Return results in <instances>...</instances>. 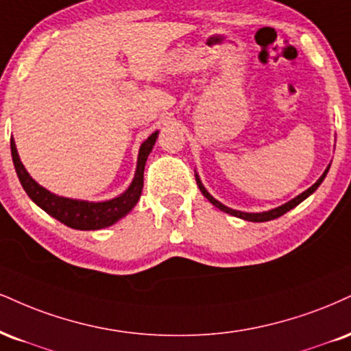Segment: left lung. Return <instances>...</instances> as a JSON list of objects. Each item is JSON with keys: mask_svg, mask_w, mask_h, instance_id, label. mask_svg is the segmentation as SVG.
<instances>
[{"mask_svg": "<svg viewBox=\"0 0 351 351\" xmlns=\"http://www.w3.org/2000/svg\"><path fill=\"white\" fill-rule=\"evenodd\" d=\"M328 168H330V165H328L327 170L324 171V175L320 176V178H319L317 181H315V183L312 184V186H311L309 189H306V191L299 194V196L294 197V199L288 201V202H286V204L280 206V208H274V209H271V210H265V213H242V210H235V209L227 208V206H223L222 202H219V201L216 199V197L210 196V194L208 193V189H206L204 186H202V183H201L199 176H197V173H196V171H194V176H196V183H197V186H199L201 193L204 194L206 197H208V201L210 202V204H214V206H216V208H219L221 210H223V213L230 214V216H235V217L243 219V221H250V222H267V221H271V219L281 217L282 214H286V213H288V210H291L293 208H296V206H298V204H301V202H302L304 199H306V197H309L311 194L314 193L315 189H317V188L320 186V183H322L325 176H327Z\"/></svg>", "mask_w": 351, "mask_h": 351, "instance_id": "8db88e82", "label": "left lung"}]
</instances>
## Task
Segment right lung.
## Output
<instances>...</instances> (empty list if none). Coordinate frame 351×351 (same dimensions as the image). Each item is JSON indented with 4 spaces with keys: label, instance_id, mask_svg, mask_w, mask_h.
Returning a JSON list of instances; mask_svg holds the SVG:
<instances>
[{
    "label": "right lung",
    "instance_id": "obj_1",
    "mask_svg": "<svg viewBox=\"0 0 351 351\" xmlns=\"http://www.w3.org/2000/svg\"><path fill=\"white\" fill-rule=\"evenodd\" d=\"M158 130L142 143L138 149V158H137V170H135L134 180L130 186L125 189L121 196L114 197L109 201L101 202H90L82 199H70V197L57 196V194L50 193L49 189L42 188L32 176L29 175L26 168H24L23 162H21L16 143L11 138V155L12 163H14L16 173L18 178L23 184L24 191L27 196L44 209L49 216H52L60 221L65 226L71 227L77 230H98L104 229V227L112 226L119 219H122L125 214H129L135 204H137L138 197L142 194L143 188V170H145V162L149 158L152 149H154L155 142H157Z\"/></svg>",
    "mask_w": 351,
    "mask_h": 351
}]
</instances>
